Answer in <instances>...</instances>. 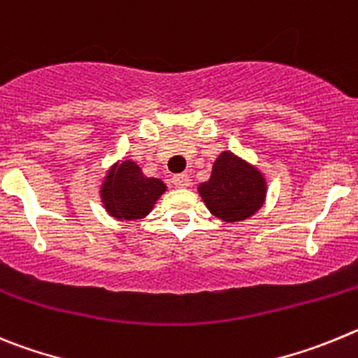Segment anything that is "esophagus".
Masks as SVG:
<instances>
[{"instance_id": "34e87169", "label": "esophagus", "mask_w": 358, "mask_h": 358, "mask_svg": "<svg viewBox=\"0 0 358 358\" xmlns=\"http://www.w3.org/2000/svg\"><path fill=\"white\" fill-rule=\"evenodd\" d=\"M173 185L178 187V189H185V187L191 185V176L187 173H182V175L173 176Z\"/></svg>"}]
</instances>
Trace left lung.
I'll return each instance as SVG.
<instances>
[{"label":"left lung","mask_w":358,"mask_h":358,"mask_svg":"<svg viewBox=\"0 0 358 358\" xmlns=\"http://www.w3.org/2000/svg\"><path fill=\"white\" fill-rule=\"evenodd\" d=\"M198 191L215 217L235 223L262 207L266 180L255 167L224 151L214 162L210 180L203 182Z\"/></svg>","instance_id":"obj_1"}]
</instances>
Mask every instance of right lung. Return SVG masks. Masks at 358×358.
<instances>
[{"mask_svg":"<svg viewBox=\"0 0 358 358\" xmlns=\"http://www.w3.org/2000/svg\"><path fill=\"white\" fill-rule=\"evenodd\" d=\"M166 191L162 180L148 178L131 160L114 166L101 187V199L117 219H141L150 214L159 196Z\"/></svg>","mask_w":358,"mask_h":358,"instance_id":"obj_1","label":"right lung"}]
</instances>
